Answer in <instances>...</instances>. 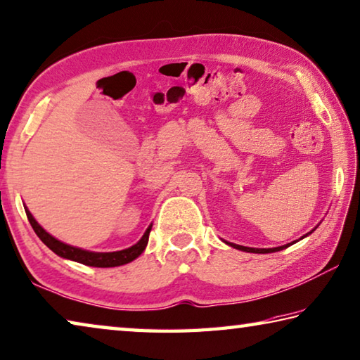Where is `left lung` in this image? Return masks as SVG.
<instances>
[{
  "label": "left lung",
  "instance_id": "left-lung-1",
  "mask_svg": "<svg viewBox=\"0 0 360 360\" xmlns=\"http://www.w3.org/2000/svg\"><path fill=\"white\" fill-rule=\"evenodd\" d=\"M318 225H319V224H318ZM318 225H316L315 228H313V230H311L310 233L304 234V236H302V238H299L297 240L304 239V238L309 236V234H311L313 231L316 230ZM297 240H292V243H290V244H285V245H280V247H274V248H253V247H244V245H238V244H233V243H226V240H225V244H228V245L233 247V248H238V250H240V252H247V253H274V252H280V250H283V248L290 247V245H292V244H296Z\"/></svg>",
  "mask_w": 360,
  "mask_h": 360
}]
</instances>
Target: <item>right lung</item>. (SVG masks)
I'll return each mask as SVG.
<instances>
[{
    "label": "right lung",
    "mask_w": 360,
    "mask_h": 360,
    "mask_svg": "<svg viewBox=\"0 0 360 360\" xmlns=\"http://www.w3.org/2000/svg\"><path fill=\"white\" fill-rule=\"evenodd\" d=\"M23 207H25V212H26V217H28L30 225L32 226V230H34L37 238L41 239L51 252L56 253L58 257L61 258L77 261V263L93 266V267H116V266L127 264L135 258H139L148 245L149 233H151V228H153V224H151L146 228V231L143 233V236L139 239V243H135L134 245H130L127 248H122V250L93 252V250H86V248L66 244L63 243V240L56 239L55 236H51V234L47 230H44V228L39 225V221L32 217V214L28 211V207L25 205Z\"/></svg>",
    "instance_id": "1"
}]
</instances>
